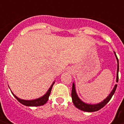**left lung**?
Instances as JSON below:
<instances>
[{"label":"left lung","mask_w":124,"mask_h":124,"mask_svg":"<svg viewBox=\"0 0 124 124\" xmlns=\"http://www.w3.org/2000/svg\"><path fill=\"white\" fill-rule=\"evenodd\" d=\"M114 53H115V55L116 56V59H117V71L116 81L118 82V80H119V76H118V72H119V60H118V58H117V55H116L115 52H114ZM117 85L116 84L115 85V87L112 89L111 93H110V94L104 100H103L101 102L97 104H88V103H86L82 101L79 99L77 94V92H76V88H75L74 83H73V84H72V94H72V101H73V103L75 106V107H77L78 109L81 110H83V111H85V112H95V111H98L100 109H101L103 107H104L108 103V101L111 99L112 95L115 93V90L117 89Z\"/></svg>","instance_id":"obj_1"}]
</instances>
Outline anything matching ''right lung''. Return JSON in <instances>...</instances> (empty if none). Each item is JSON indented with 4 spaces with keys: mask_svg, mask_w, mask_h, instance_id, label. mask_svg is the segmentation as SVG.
<instances>
[{
    "mask_svg": "<svg viewBox=\"0 0 124 124\" xmlns=\"http://www.w3.org/2000/svg\"><path fill=\"white\" fill-rule=\"evenodd\" d=\"M54 83V81L52 83V85L50 86V88H49V90H47V92L45 93L43 96H42V97L40 98L36 99H34V100H23V99H19L18 97H17L16 96L14 93H12V94L14 96V97L16 98L17 100L21 103H22L23 105H25V106H41L44 105V104L46 103L47 101Z\"/></svg>",
    "mask_w": 124,
    "mask_h": 124,
    "instance_id": "right-lung-1",
    "label": "right lung"
}]
</instances>
